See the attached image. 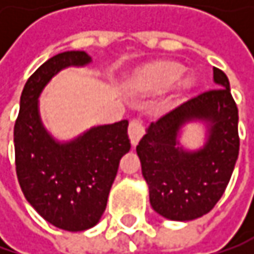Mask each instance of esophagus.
Segmentation results:
<instances>
[{
    "label": "esophagus",
    "mask_w": 254,
    "mask_h": 254,
    "mask_svg": "<svg viewBox=\"0 0 254 254\" xmlns=\"http://www.w3.org/2000/svg\"><path fill=\"white\" fill-rule=\"evenodd\" d=\"M142 134H144V124H142L141 120H138V119L131 120L130 126H128V135H130L132 145L138 144V141L141 140Z\"/></svg>",
    "instance_id": "obj_1"
}]
</instances>
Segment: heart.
I'll use <instances>...</instances> for the list:
<instances>
[{
	"label": "heart",
	"instance_id": "obj_1",
	"mask_svg": "<svg viewBox=\"0 0 254 254\" xmlns=\"http://www.w3.org/2000/svg\"><path fill=\"white\" fill-rule=\"evenodd\" d=\"M182 74V67L175 64H161L151 66L142 70L134 80L132 84L138 90L145 93H161L168 89L171 84L175 83ZM190 82L180 83L181 89L190 87Z\"/></svg>",
	"mask_w": 254,
	"mask_h": 254
}]
</instances>
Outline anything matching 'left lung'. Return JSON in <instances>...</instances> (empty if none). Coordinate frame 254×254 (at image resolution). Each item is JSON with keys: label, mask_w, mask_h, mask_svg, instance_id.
I'll list each match as a JSON object with an SVG mask.
<instances>
[{"label": "left lung", "mask_w": 254, "mask_h": 254, "mask_svg": "<svg viewBox=\"0 0 254 254\" xmlns=\"http://www.w3.org/2000/svg\"><path fill=\"white\" fill-rule=\"evenodd\" d=\"M216 89L202 93L151 123L137 145L152 209L170 220H193L213 209L229 184L239 155V113L229 79L213 67ZM207 124L203 147L179 144L188 122Z\"/></svg>", "instance_id": "1"}]
</instances>
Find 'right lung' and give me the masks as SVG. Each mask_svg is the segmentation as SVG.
Listing matches in <instances>:
<instances>
[{
    "mask_svg": "<svg viewBox=\"0 0 254 254\" xmlns=\"http://www.w3.org/2000/svg\"><path fill=\"white\" fill-rule=\"evenodd\" d=\"M92 58L69 51L51 58L25 83L14 127L16 177L26 200L59 229L80 232L99 223L119 164L130 151L128 122L92 127L70 141H58L44 127L39 96L62 69Z\"/></svg>",
    "mask_w": 254,
    "mask_h": 254,
    "instance_id": "1",
    "label": "right lung"
}]
</instances>
